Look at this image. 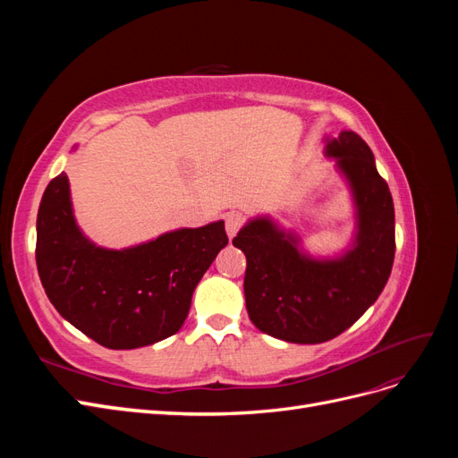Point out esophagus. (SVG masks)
Wrapping results in <instances>:
<instances>
[{
  "mask_svg": "<svg viewBox=\"0 0 458 458\" xmlns=\"http://www.w3.org/2000/svg\"><path fill=\"white\" fill-rule=\"evenodd\" d=\"M241 227H242V217H241L239 214H229V216L225 217V229H227L229 239H233L234 234L239 233Z\"/></svg>",
  "mask_w": 458,
  "mask_h": 458,
  "instance_id": "obj_1",
  "label": "esophagus"
}]
</instances>
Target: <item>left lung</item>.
<instances>
[{"mask_svg":"<svg viewBox=\"0 0 458 458\" xmlns=\"http://www.w3.org/2000/svg\"><path fill=\"white\" fill-rule=\"evenodd\" d=\"M348 177L357 208V237L336 259L300 252L298 239L269 217L246 224L233 244L246 256L244 298L250 321L269 336L294 344L336 338L361 317L384 290L395 256L392 192L372 150L355 131L327 141Z\"/></svg>","mask_w":458,"mask_h":458,"instance_id":"obj_1","label":"left lung"}]
</instances>
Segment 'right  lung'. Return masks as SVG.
Segmentation results:
<instances>
[{
  "mask_svg": "<svg viewBox=\"0 0 458 458\" xmlns=\"http://www.w3.org/2000/svg\"><path fill=\"white\" fill-rule=\"evenodd\" d=\"M36 263L49 301L68 323L110 350H135L183 327L191 298L229 239L224 221L177 229L106 250L76 225L66 174L39 202Z\"/></svg>",
  "mask_w": 458,
  "mask_h": 458,
  "instance_id": "add662e5",
  "label": "right lung"
}]
</instances>
